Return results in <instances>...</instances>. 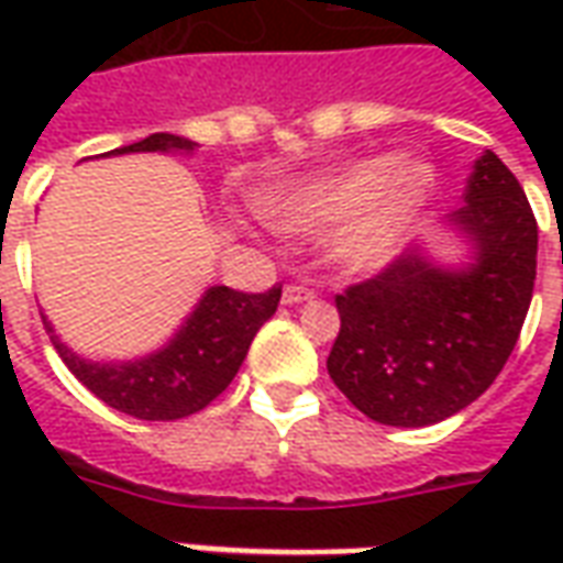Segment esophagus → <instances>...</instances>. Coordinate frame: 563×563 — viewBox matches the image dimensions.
I'll use <instances>...</instances> for the list:
<instances>
[{
    "label": "esophagus",
    "mask_w": 563,
    "mask_h": 563,
    "mask_svg": "<svg viewBox=\"0 0 563 563\" xmlns=\"http://www.w3.org/2000/svg\"><path fill=\"white\" fill-rule=\"evenodd\" d=\"M313 298V292L307 289V286H295V283H289L286 289H283V305H301V301H310Z\"/></svg>",
    "instance_id": "esophagus-1"
}]
</instances>
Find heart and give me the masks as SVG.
Wrapping results in <instances>:
<instances>
[{
    "instance_id": "b5f03b06",
    "label": "heart",
    "mask_w": 563,
    "mask_h": 563,
    "mask_svg": "<svg viewBox=\"0 0 563 563\" xmlns=\"http://www.w3.org/2000/svg\"><path fill=\"white\" fill-rule=\"evenodd\" d=\"M437 174L416 156H365L271 196L268 220L283 232L342 225L338 256L353 268H383L431 201Z\"/></svg>"
}]
</instances>
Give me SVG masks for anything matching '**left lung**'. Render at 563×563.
<instances>
[{"label": "left lung", "instance_id": "left-lung-1", "mask_svg": "<svg viewBox=\"0 0 563 563\" xmlns=\"http://www.w3.org/2000/svg\"><path fill=\"white\" fill-rule=\"evenodd\" d=\"M446 225L471 262L437 265L419 246L338 295L329 353L334 386L367 419L424 428L464 410L507 365L537 277V220L492 150L473 162L464 205Z\"/></svg>", "mask_w": 563, "mask_h": 563}]
</instances>
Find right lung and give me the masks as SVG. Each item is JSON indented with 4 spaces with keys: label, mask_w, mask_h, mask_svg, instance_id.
<instances>
[{
    "label": "right lung",
    "mask_w": 563,
    "mask_h": 563,
    "mask_svg": "<svg viewBox=\"0 0 563 563\" xmlns=\"http://www.w3.org/2000/svg\"><path fill=\"white\" fill-rule=\"evenodd\" d=\"M192 153L196 141L156 132L139 144L111 150L104 156L123 153ZM280 305V286L268 292L246 295L229 286H210L196 310L186 317L172 341L162 350L132 362H92L71 353L44 319V329L56 353L87 389L120 413L144 422H174L205 410L244 365L246 350L256 331L274 317Z\"/></svg>",
    "instance_id": "add662e5"
}]
</instances>
